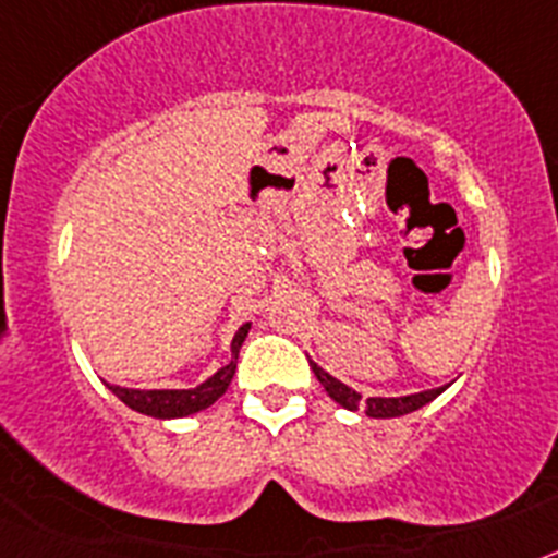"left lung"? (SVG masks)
I'll return each mask as SVG.
<instances>
[{
	"mask_svg": "<svg viewBox=\"0 0 558 558\" xmlns=\"http://www.w3.org/2000/svg\"><path fill=\"white\" fill-rule=\"evenodd\" d=\"M310 366H313V374L318 377V383L327 388V393L335 399V402H338V405L349 408V411H357V408H363V411H366L368 416H374V418L405 416V413L418 411V408L427 405V402H433V399H436L438 393L447 388V386L430 388V391H418V393H411V397H368V399H360V393L354 391V388L343 386L340 379H335L332 374L324 372L318 363H313V360H310Z\"/></svg>",
	"mask_w": 558,
	"mask_h": 558,
	"instance_id": "8db88e82",
	"label": "left lung"
}]
</instances>
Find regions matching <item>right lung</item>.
I'll list each match as a JSON object with an SVG mask.
<instances>
[{"label":"right lung","instance_id":"add662e5","mask_svg":"<svg viewBox=\"0 0 558 558\" xmlns=\"http://www.w3.org/2000/svg\"><path fill=\"white\" fill-rule=\"evenodd\" d=\"M248 329L251 324H243V327L236 329L234 340H231V363L220 368L218 374H211V377L206 379V383H201L198 388H186V391H133V388L122 386L108 388H111V393H117L128 408L156 418H179L204 411L211 402H218L226 393V388H229L231 377H234L236 372V354H240V347H243Z\"/></svg>","mask_w":558,"mask_h":558}]
</instances>
